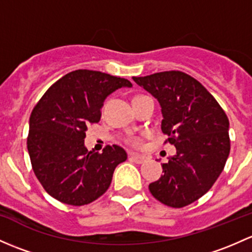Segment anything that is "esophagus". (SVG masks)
Wrapping results in <instances>:
<instances>
[{"label":"esophagus","mask_w":252,"mask_h":252,"mask_svg":"<svg viewBox=\"0 0 252 252\" xmlns=\"http://www.w3.org/2000/svg\"><path fill=\"white\" fill-rule=\"evenodd\" d=\"M129 157H130V159H131V160L135 161V163H137V164H142V163H145V161H146V159H147L146 156L136 155V153H131V155L129 156Z\"/></svg>","instance_id":"34e87169"}]
</instances>
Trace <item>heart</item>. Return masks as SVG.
I'll list each match as a JSON object with an SVG mask.
<instances>
[{
	"label": "heart",
	"mask_w": 252,
	"mask_h": 252,
	"mask_svg": "<svg viewBox=\"0 0 252 252\" xmlns=\"http://www.w3.org/2000/svg\"><path fill=\"white\" fill-rule=\"evenodd\" d=\"M130 142L134 145V146H137V145H139V140L136 139H130Z\"/></svg>",
	"instance_id": "heart-1"
}]
</instances>
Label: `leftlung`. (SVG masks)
Returning a JSON list of instances; mask_svg holds the SVG:
<instances>
[{"mask_svg": "<svg viewBox=\"0 0 252 252\" xmlns=\"http://www.w3.org/2000/svg\"><path fill=\"white\" fill-rule=\"evenodd\" d=\"M159 102L161 131L176 155L161 164L164 175L150 184L153 197L171 208L199 199L215 184L228 158L229 122L215 97L181 71L133 77Z\"/></svg>", "mask_w": 252, "mask_h": 252, "instance_id": "obj_1", "label": "left lung"}]
</instances>
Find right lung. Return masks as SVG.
<instances>
[{
  "mask_svg": "<svg viewBox=\"0 0 252 252\" xmlns=\"http://www.w3.org/2000/svg\"><path fill=\"white\" fill-rule=\"evenodd\" d=\"M126 87H133L126 78L76 70L55 82L31 112L28 151L32 169L59 202L75 206L94 202L110 187L116 166L126 159L117 145L102 153L84 146L88 126L100 121L106 97Z\"/></svg>",
  "mask_w": 252,
  "mask_h": 252,
  "instance_id": "1",
  "label": "right lung"
}]
</instances>
